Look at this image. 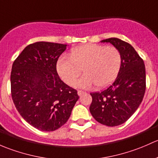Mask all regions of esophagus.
<instances>
[{
	"mask_svg": "<svg viewBox=\"0 0 158 158\" xmlns=\"http://www.w3.org/2000/svg\"><path fill=\"white\" fill-rule=\"evenodd\" d=\"M84 94H85V92H84V91H81V90L77 91V94H78L79 97H81V96H82Z\"/></svg>",
	"mask_w": 158,
	"mask_h": 158,
	"instance_id": "esophagus-1",
	"label": "esophagus"
}]
</instances>
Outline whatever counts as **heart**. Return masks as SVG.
Here are the masks:
<instances>
[{
	"mask_svg": "<svg viewBox=\"0 0 158 158\" xmlns=\"http://www.w3.org/2000/svg\"><path fill=\"white\" fill-rule=\"evenodd\" d=\"M121 61V54L115 47L86 44L73 48L71 57L60 58L56 68L58 75L69 85L75 83L83 69L85 74L77 81L76 87L89 88L95 84L104 88L117 77Z\"/></svg>",
	"mask_w": 158,
	"mask_h": 158,
	"instance_id": "heart-1",
	"label": "heart"
}]
</instances>
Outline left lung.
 <instances>
[{
  "instance_id": "1",
  "label": "left lung",
  "mask_w": 158,
  "mask_h": 158,
  "mask_svg": "<svg viewBox=\"0 0 158 158\" xmlns=\"http://www.w3.org/2000/svg\"><path fill=\"white\" fill-rule=\"evenodd\" d=\"M119 51L121 67L114 82L102 92L90 94V111L94 118L107 126H117L127 121L139 108L145 92L144 61L130 44L117 38L102 40Z\"/></svg>"
}]
</instances>
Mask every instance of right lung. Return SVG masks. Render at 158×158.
I'll use <instances>...</instances> for the list:
<instances>
[{
  "label": "right lung",
  "instance_id": "right-lung-1",
  "mask_svg": "<svg viewBox=\"0 0 158 158\" xmlns=\"http://www.w3.org/2000/svg\"><path fill=\"white\" fill-rule=\"evenodd\" d=\"M67 46L48 42L30 44L13 64L14 105L29 124L41 131H55L65 124L79 99L77 90L64 84L57 73V61Z\"/></svg>",
  "mask_w": 158,
  "mask_h": 158
}]
</instances>
